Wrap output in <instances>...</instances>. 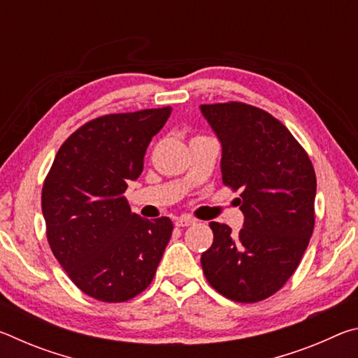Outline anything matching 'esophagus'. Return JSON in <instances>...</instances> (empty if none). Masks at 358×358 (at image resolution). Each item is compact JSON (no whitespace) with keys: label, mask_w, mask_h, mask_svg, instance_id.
Here are the masks:
<instances>
[{"label":"esophagus","mask_w":358,"mask_h":358,"mask_svg":"<svg viewBox=\"0 0 358 358\" xmlns=\"http://www.w3.org/2000/svg\"><path fill=\"white\" fill-rule=\"evenodd\" d=\"M192 224H196V220H192L189 216H181L175 221V226L177 227H187V226H192Z\"/></svg>","instance_id":"esophagus-1"}]
</instances>
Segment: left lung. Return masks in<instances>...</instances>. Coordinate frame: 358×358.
<instances>
[{"label":"left lung","mask_w":358,"mask_h":358,"mask_svg":"<svg viewBox=\"0 0 358 358\" xmlns=\"http://www.w3.org/2000/svg\"><path fill=\"white\" fill-rule=\"evenodd\" d=\"M221 143L222 183L240 189L238 234L210 222L205 278L221 295L254 303L278 292L299 266L314 229L316 173L289 129L262 108L201 106Z\"/></svg>","instance_id":"8db88e82"}]
</instances>
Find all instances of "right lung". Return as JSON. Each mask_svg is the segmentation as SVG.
Instances as JSON below:
<instances>
[{
  "label": "right lung",
  "mask_w": 358,
  "mask_h": 358,
  "mask_svg": "<svg viewBox=\"0 0 358 358\" xmlns=\"http://www.w3.org/2000/svg\"><path fill=\"white\" fill-rule=\"evenodd\" d=\"M171 113L147 108L88 121L62 145L44 181L48 245L72 282L96 300L120 303L147 289L171 240L169 217L145 220L123 196Z\"/></svg>",
  "instance_id": "obj_1"
}]
</instances>
